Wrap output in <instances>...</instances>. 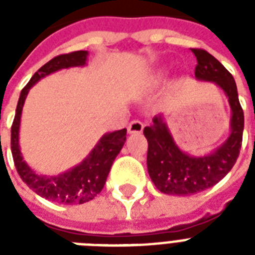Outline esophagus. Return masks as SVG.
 <instances>
[{
    "label": "esophagus",
    "instance_id": "1",
    "mask_svg": "<svg viewBox=\"0 0 255 255\" xmlns=\"http://www.w3.org/2000/svg\"><path fill=\"white\" fill-rule=\"evenodd\" d=\"M143 128H144V124L140 122V120H133L129 123L128 126V132L129 133H141L143 132Z\"/></svg>",
    "mask_w": 255,
    "mask_h": 255
}]
</instances>
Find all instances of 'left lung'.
Wrapping results in <instances>:
<instances>
[{
    "mask_svg": "<svg viewBox=\"0 0 255 255\" xmlns=\"http://www.w3.org/2000/svg\"><path fill=\"white\" fill-rule=\"evenodd\" d=\"M190 50L197 58L196 78L213 82L228 96L232 110L230 135L212 153L197 157L176 145L163 116L156 115L152 119L153 123L144 128L148 140V173L160 192L172 196H190L216 185L233 168L242 145L245 119L233 75L205 50Z\"/></svg>",
    "mask_w": 255,
    "mask_h": 255,
    "instance_id": "obj_1",
    "label": "left lung"
}]
</instances>
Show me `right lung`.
I'll list each match as a JSON object with an SVG mask.
<instances>
[{
	"mask_svg": "<svg viewBox=\"0 0 255 255\" xmlns=\"http://www.w3.org/2000/svg\"><path fill=\"white\" fill-rule=\"evenodd\" d=\"M87 51H74V53L62 54L53 58L46 65H43L37 73L34 74L30 82L22 88L21 95L18 99L15 116L11 124V155H13L14 165L22 181L33 189L41 197L50 201L63 204V205H77L91 201L102 192L112 163L126 141L127 129L110 132L102 136L94 149L82 161L79 165L65 173L58 176H43L35 173L31 168L26 164L22 157L19 149V123H21V114L23 103H25L27 92L39 79L51 73H55L61 69L85 66L87 61Z\"/></svg>",
	"mask_w": 255,
	"mask_h": 255,
	"instance_id": "1",
	"label": "right lung"
}]
</instances>
